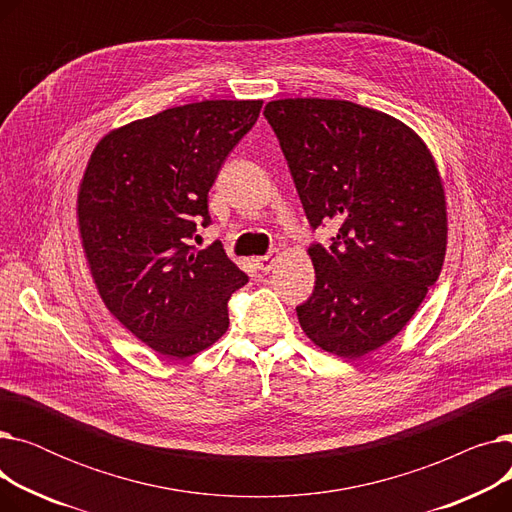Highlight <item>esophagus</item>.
Returning a JSON list of instances; mask_svg holds the SVG:
<instances>
[{
    "mask_svg": "<svg viewBox=\"0 0 512 512\" xmlns=\"http://www.w3.org/2000/svg\"><path fill=\"white\" fill-rule=\"evenodd\" d=\"M278 257H280L278 251H270V253L263 255V257H255V265L259 267L261 272H270V270H274Z\"/></svg>",
    "mask_w": 512,
    "mask_h": 512,
    "instance_id": "34e87169",
    "label": "esophagus"
}]
</instances>
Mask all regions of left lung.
<instances>
[{
  "instance_id": "obj_1",
  "label": "left lung",
  "mask_w": 512,
  "mask_h": 512,
  "mask_svg": "<svg viewBox=\"0 0 512 512\" xmlns=\"http://www.w3.org/2000/svg\"><path fill=\"white\" fill-rule=\"evenodd\" d=\"M278 134L307 220L338 224L313 245L299 324L321 351L359 359L405 328L444 265L446 191L432 151L398 118L344 99H276Z\"/></svg>"
}]
</instances>
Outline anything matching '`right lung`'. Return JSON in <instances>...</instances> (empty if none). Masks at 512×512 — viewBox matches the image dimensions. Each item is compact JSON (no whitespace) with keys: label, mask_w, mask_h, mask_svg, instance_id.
Returning <instances> with one entry per match:
<instances>
[{"label":"right lung","mask_w":512,"mask_h":512,"mask_svg":"<svg viewBox=\"0 0 512 512\" xmlns=\"http://www.w3.org/2000/svg\"><path fill=\"white\" fill-rule=\"evenodd\" d=\"M261 99H205L128 122L95 145L78 184L76 226L103 305L151 351L193 357L228 330L247 274L188 240L209 224L207 193L253 128Z\"/></svg>","instance_id":"1"}]
</instances>
